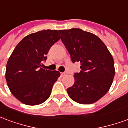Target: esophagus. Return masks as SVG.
<instances>
[{"label": "esophagus", "instance_id": "34e87169", "mask_svg": "<svg viewBox=\"0 0 128 128\" xmlns=\"http://www.w3.org/2000/svg\"><path fill=\"white\" fill-rule=\"evenodd\" d=\"M66 75V73L65 72H61V76H62V77H64V76H65Z\"/></svg>", "mask_w": 128, "mask_h": 128}]
</instances>
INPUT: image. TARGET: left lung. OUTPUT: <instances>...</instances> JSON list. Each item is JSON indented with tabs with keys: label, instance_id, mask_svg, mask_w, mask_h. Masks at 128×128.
Listing matches in <instances>:
<instances>
[{
	"label": "left lung",
	"instance_id": "1",
	"mask_svg": "<svg viewBox=\"0 0 128 128\" xmlns=\"http://www.w3.org/2000/svg\"><path fill=\"white\" fill-rule=\"evenodd\" d=\"M72 62H80L81 71L67 88L70 98L81 104L97 102L109 90L115 74L114 60L102 40L78 28L59 31Z\"/></svg>",
	"mask_w": 128,
	"mask_h": 128
}]
</instances>
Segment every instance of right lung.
Masks as SVG:
<instances>
[{"label":"right lung","instance_id":"add662e5","mask_svg":"<svg viewBox=\"0 0 128 128\" xmlns=\"http://www.w3.org/2000/svg\"><path fill=\"white\" fill-rule=\"evenodd\" d=\"M60 39L57 30L40 31L24 37L11 54L5 72L7 86L24 104H41L50 96L60 72L40 66L50 48Z\"/></svg>","mask_w":128,"mask_h":128}]
</instances>
